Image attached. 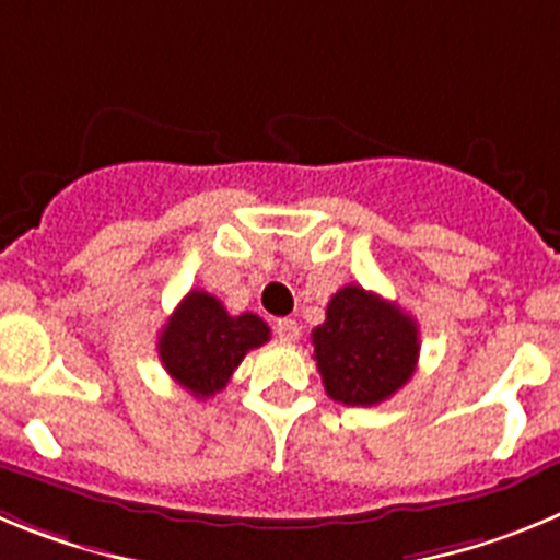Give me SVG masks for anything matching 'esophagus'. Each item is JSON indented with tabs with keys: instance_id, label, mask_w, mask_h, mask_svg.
<instances>
[{
	"instance_id": "1",
	"label": "esophagus",
	"mask_w": 560,
	"mask_h": 560,
	"mask_svg": "<svg viewBox=\"0 0 560 560\" xmlns=\"http://www.w3.org/2000/svg\"><path fill=\"white\" fill-rule=\"evenodd\" d=\"M275 334L283 341H296L300 339V325H296L294 319H277Z\"/></svg>"
}]
</instances>
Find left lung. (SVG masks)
I'll use <instances>...</instances> for the list:
<instances>
[{
	"label": "left lung",
	"mask_w": 560,
	"mask_h": 560,
	"mask_svg": "<svg viewBox=\"0 0 560 560\" xmlns=\"http://www.w3.org/2000/svg\"><path fill=\"white\" fill-rule=\"evenodd\" d=\"M325 393L348 407H373L415 373L418 323L395 303L345 285L330 296L325 323L311 334Z\"/></svg>",
	"instance_id": "left-lung-1"
}]
</instances>
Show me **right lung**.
Here are the masks:
<instances>
[{"label": "right lung", "instance_id": "obj_1", "mask_svg": "<svg viewBox=\"0 0 560 560\" xmlns=\"http://www.w3.org/2000/svg\"><path fill=\"white\" fill-rule=\"evenodd\" d=\"M266 341L269 325L260 316L226 314L221 300L192 289L162 328L160 359L179 387L210 398L230 384L244 355Z\"/></svg>", "mask_w": 560, "mask_h": 560}]
</instances>
